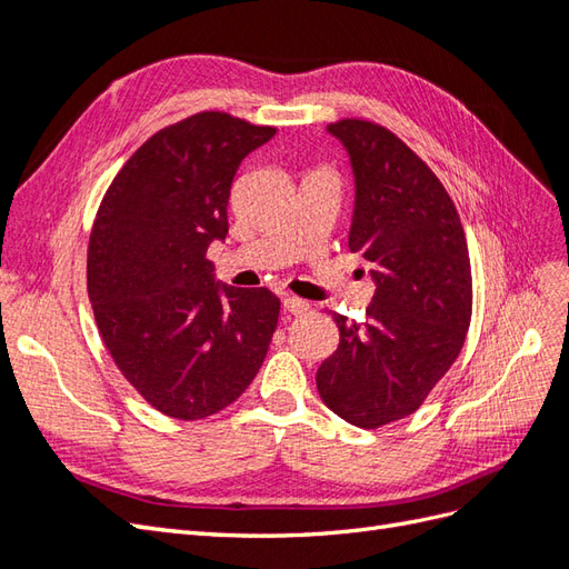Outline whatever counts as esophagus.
<instances>
[{
    "label": "esophagus",
    "instance_id": "obj_1",
    "mask_svg": "<svg viewBox=\"0 0 569 569\" xmlns=\"http://www.w3.org/2000/svg\"><path fill=\"white\" fill-rule=\"evenodd\" d=\"M283 308H286L290 315H302V312L310 310V302L298 298V296H283Z\"/></svg>",
    "mask_w": 569,
    "mask_h": 569
}]
</instances>
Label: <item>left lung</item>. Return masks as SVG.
Returning a JSON list of instances; mask_svg holds the SVG:
<instances>
[{
    "label": "left lung",
    "instance_id": "1",
    "mask_svg": "<svg viewBox=\"0 0 569 569\" xmlns=\"http://www.w3.org/2000/svg\"><path fill=\"white\" fill-rule=\"evenodd\" d=\"M327 130L349 150L356 206L349 249L376 281L363 322L335 312L339 347L317 368V392L345 421L378 429L417 412L458 359L472 315L463 224L429 164L373 121Z\"/></svg>",
    "mask_w": 569,
    "mask_h": 569
}]
</instances>
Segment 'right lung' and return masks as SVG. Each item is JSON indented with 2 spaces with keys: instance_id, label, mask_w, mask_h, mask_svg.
Returning <instances> with one entry per match:
<instances>
[{
  "instance_id": "add662e5",
  "label": "right lung",
  "mask_w": 569,
  "mask_h": 569,
  "mask_svg": "<svg viewBox=\"0 0 569 569\" xmlns=\"http://www.w3.org/2000/svg\"><path fill=\"white\" fill-rule=\"evenodd\" d=\"M201 111L144 140L106 189L87 249V293L103 347L157 412L196 421L232 405L267 359L281 300L213 281L208 244L228 234L244 157L271 140Z\"/></svg>"
}]
</instances>
